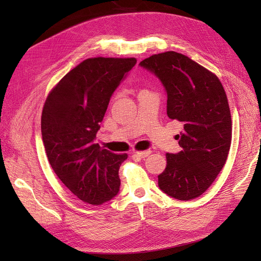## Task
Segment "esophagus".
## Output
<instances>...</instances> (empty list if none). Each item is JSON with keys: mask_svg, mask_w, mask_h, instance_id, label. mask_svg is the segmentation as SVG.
<instances>
[{"mask_svg": "<svg viewBox=\"0 0 261 261\" xmlns=\"http://www.w3.org/2000/svg\"><path fill=\"white\" fill-rule=\"evenodd\" d=\"M150 153H151V151H150V150H146V151H136V152H133L134 155L140 156V158H147Z\"/></svg>", "mask_w": 261, "mask_h": 261, "instance_id": "obj_1", "label": "esophagus"}]
</instances>
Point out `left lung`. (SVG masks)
Returning a JSON list of instances; mask_svg holds the SVG:
<instances>
[{
    "instance_id": "8db88e82",
    "label": "left lung",
    "mask_w": 261,
    "mask_h": 261,
    "mask_svg": "<svg viewBox=\"0 0 261 261\" xmlns=\"http://www.w3.org/2000/svg\"><path fill=\"white\" fill-rule=\"evenodd\" d=\"M140 65L159 78L167 94V115L183 123L177 153H167L159 177L166 195L187 201L201 196L223 168L231 142V119L218 77L185 55L166 51Z\"/></svg>"
}]
</instances>
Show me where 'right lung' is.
<instances>
[{"label":"right lung","mask_w":261,"mask_h":261,"mask_svg":"<svg viewBox=\"0 0 261 261\" xmlns=\"http://www.w3.org/2000/svg\"><path fill=\"white\" fill-rule=\"evenodd\" d=\"M135 58H90L68 72L44 103L41 132L48 162L80 200L100 205L118 195V169L127 154L95 144L110 99Z\"/></svg>","instance_id":"right-lung-1"}]
</instances>
